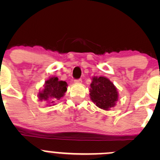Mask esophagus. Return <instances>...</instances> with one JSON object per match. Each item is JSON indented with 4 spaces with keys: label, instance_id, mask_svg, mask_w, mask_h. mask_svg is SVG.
Masks as SVG:
<instances>
[{
    "label": "esophagus",
    "instance_id": "1",
    "mask_svg": "<svg viewBox=\"0 0 160 160\" xmlns=\"http://www.w3.org/2000/svg\"><path fill=\"white\" fill-rule=\"evenodd\" d=\"M74 83H82V79H76V80H74Z\"/></svg>",
    "mask_w": 160,
    "mask_h": 160
}]
</instances>
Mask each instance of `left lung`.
<instances>
[{
  "label": "left lung",
  "mask_w": 160,
  "mask_h": 160,
  "mask_svg": "<svg viewBox=\"0 0 160 160\" xmlns=\"http://www.w3.org/2000/svg\"><path fill=\"white\" fill-rule=\"evenodd\" d=\"M90 88V98L100 108L108 110L115 105L118 95L115 87L108 79L103 77H94Z\"/></svg>",
  "instance_id": "left-lung-1"
}]
</instances>
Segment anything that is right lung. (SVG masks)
<instances>
[{
    "label": "right lung",
    "instance_id": "right-lung-1",
    "mask_svg": "<svg viewBox=\"0 0 160 160\" xmlns=\"http://www.w3.org/2000/svg\"><path fill=\"white\" fill-rule=\"evenodd\" d=\"M67 83L62 80H59L57 77H51L46 82V87L42 93H39L40 100H52L51 104L63 97L67 91Z\"/></svg>",
    "mask_w": 160,
    "mask_h": 160
}]
</instances>
